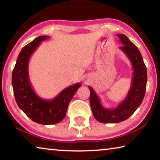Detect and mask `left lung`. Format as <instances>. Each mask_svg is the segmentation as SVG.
I'll list each match as a JSON object with an SVG mask.
<instances>
[{
    "mask_svg": "<svg viewBox=\"0 0 160 160\" xmlns=\"http://www.w3.org/2000/svg\"><path fill=\"white\" fill-rule=\"evenodd\" d=\"M117 36L122 44L119 48L125 53L132 67L131 85L126 98L112 109L103 107L94 89L90 86L88 87L90 90L91 109L94 118L100 123H119L128 119L141 104L145 94L148 80L147 68L141 53L126 35L118 34Z\"/></svg>",
    "mask_w": 160,
    "mask_h": 160,
    "instance_id": "1",
    "label": "left lung"
}]
</instances>
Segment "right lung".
Returning a JSON list of instances; mask_svg holds the SVG:
<instances>
[{
    "label": "right lung",
    "mask_w": 160,
    "mask_h": 160,
    "mask_svg": "<svg viewBox=\"0 0 160 160\" xmlns=\"http://www.w3.org/2000/svg\"><path fill=\"white\" fill-rule=\"evenodd\" d=\"M49 38V36L38 37L23 47L12 75V85L18 107L31 120L42 125L61 122L66 114L70 100L82 86L78 82L68 87L52 99H44L35 92L29 80V61L41 42Z\"/></svg>",
    "instance_id": "obj_1"
}]
</instances>
